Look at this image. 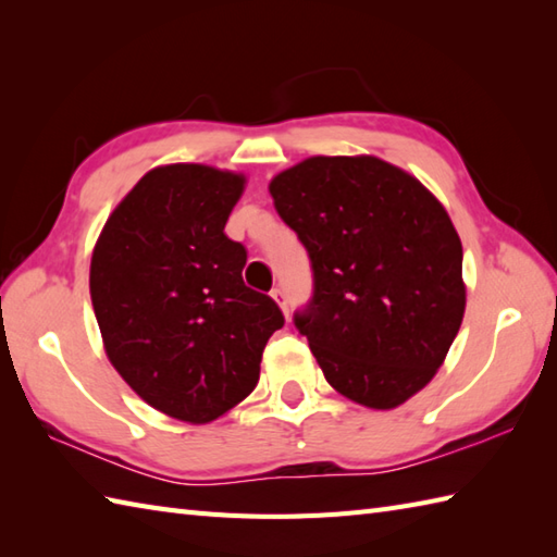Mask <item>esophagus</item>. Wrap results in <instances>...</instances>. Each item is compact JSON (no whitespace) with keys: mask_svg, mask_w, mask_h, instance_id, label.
Masks as SVG:
<instances>
[{"mask_svg":"<svg viewBox=\"0 0 557 557\" xmlns=\"http://www.w3.org/2000/svg\"><path fill=\"white\" fill-rule=\"evenodd\" d=\"M270 294H272V299H275V301H277V306H280V309L287 313V294H285V292H282V289H272Z\"/></svg>","mask_w":557,"mask_h":557,"instance_id":"esophagus-1","label":"esophagus"}]
</instances>
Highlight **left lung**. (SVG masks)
Wrapping results in <instances>:
<instances>
[{
	"label": "left lung",
	"instance_id": "1",
	"mask_svg": "<svg viewBox=\"0 0 557 557\" xmlns=\"http://www.w3.org/2000/svg\"><path fill=\"white\" fill-rule=\"evenodd\" d=\"M268 188L311 258L313 299L294 325L325 381L369 409L405 405L433 381L465 318L447 210L373 156L306 158Z\"/></svg>",
	"mask_w": 557,
	"mask_h": 557
}]
</instances>
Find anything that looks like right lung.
<instances>
[{
	"label": "right lung",
	"instance_id": "1",
	"mask_svg": "<svg viewBox=\"0 0 557 557\" xmlns=\"http://www.w3.org/2000/svg\"><path fill=\"white\" fill-rule=\"evenodd\" d=\"M246 176L162 164L112 210L92 248L90 299L110 363L152 409L208 423L253 393L285 318L242 280L224 234Z\"/></svg>",
	"mask_w": 557,
	"mask_h": 557
}]
</instances>
